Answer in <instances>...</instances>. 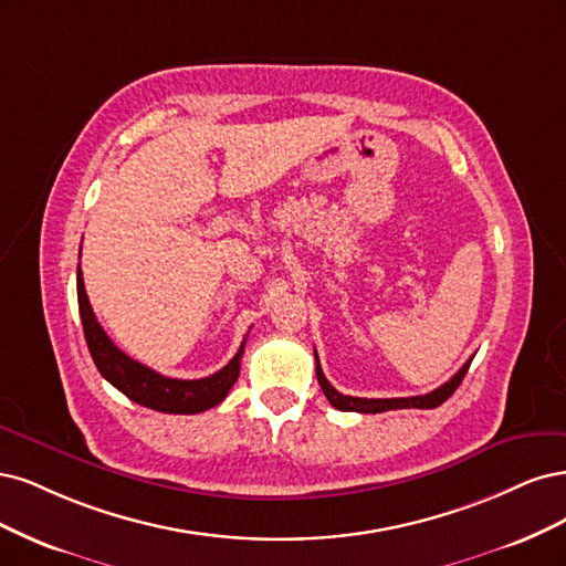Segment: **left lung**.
<instances>
[{
    "label": "left lung",
    "instance_id": "obj_1",
    "mask_svg": "<svg viewBox=\"0 0 566 566\" xmlns=\"http://www.w3.org/2000/svg\"><path fill=\"white\" fill-rule=\"evenodd\" d=\"M315 361H317V380L322 386V392L326 395V399H329L332 407L340 409V411H359V413H380V411H390V409H434L440 407L442 402H447V399L453 395V390L461 386L463 376L468 374V367L470 361L468 359L463 367L459 369V374L451 376V380H447L444 386H440L437 390L428 392V395H418V397H390V399H367V397H350V395H343L338 392L329 380L324 378V371L319 367V359H317V353H315Z\"/></svg>",
    "mask_w": 566,
    "mask_h": 566
}]
</instances>
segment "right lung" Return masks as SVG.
<instances>
[{
  "instance_id": "1",
  "label": "right lung",
  "mask_w": 566,
  "mask_h": 566,
  "mask_svg": "<svg viewBox=\"0 0 566 566\" xmlns=\"http://www.w3.org/2000/svg\"><path fill=\"white\" fill-rule=\"evenodd\" d=\"M77 301H80V317H82L88 353L94 357L101 376L107 382H113L119 392L134 399L136 405L164 411V413H199L221 405L226 395L230 392V388L234 386L237 376H240L244 343L221 371H216L207 378H197V380L167 378L153 371L150 367H145V364L132 359L129 355H124L111 340V336L103 332L94 310H91L80 265H77Z\"/></svg>"
}]
</instances>
